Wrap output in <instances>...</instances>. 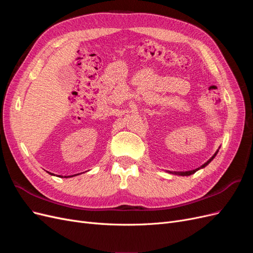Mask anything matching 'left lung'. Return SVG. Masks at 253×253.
Instances as JSON below:
<instances>
[{
    "label": "left lung",
    "mask_w": 253,
    "mask_h": 253,
    "mask_svg": "<svg viewBox=\"0 0 253 253\" xmlns=\"http://www.w3.org/2000/svg\"><path fill=\"white\" fill-rule=\"evenodd\" d=\"M217 153V152H216ZM216 153H215V154H214L209 160H208V162H207L205 165H203L201 168H198V169H196V170H192V171H187V172H180V173H178L179 175H182V176H189V175H191V174H193V173H195L197 170H200V169H202V168H205L207 165H208L210 162H211V160L214 158V157H215V155H216Z\"/></svg>",
    "instance_id": "left-lung-1"
}]
</instances>
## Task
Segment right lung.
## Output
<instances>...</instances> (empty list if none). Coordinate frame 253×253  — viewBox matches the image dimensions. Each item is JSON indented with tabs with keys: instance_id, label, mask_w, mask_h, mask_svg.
Segmentation results:
<instances>
[{
	"instance_id": "add662e5",
	"label": "right lung",
	"mask_w": 253,
	"mask_h": 253,
	"mask_svg": "<svg viewBox=\"0 0 253 253\" xmlns=\"http://www.w3.org/2000/svg\"><path fill=\"white\" fill-rule=\"evenodd\" d=\"M72 176H73V175H72ZM67 177H70V176H67Z\"/></svg>"
}]
</instances>
